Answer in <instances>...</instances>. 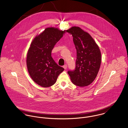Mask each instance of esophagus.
Here are the masks:
<instances>
[{
	"mask_svg": "<svg viewBox=\"0 0 128 128\" xmlns=\"http://www.w3.org/2000/svg\"><path fill=\"white\" fill-rule=\"evenodd\" d=\"M63 68L66 70V68H67V65L66 64H64V66H63Z\"/></svg>",
	"mask_w": 128,
	"mask_h": 128,
	"instance_id": "1",
	"label": "esophagus"
}]
</instances>
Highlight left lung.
Segmentation results:
<instances>
[{"label": "left lung", "instance_id": "obj_1", "mask_svg": "<svg viewBox=\"0 0 128 128\" xmlns=\"http://www.w3.org/2000/svg\"><path fill=\"white\" fill-rule=\"evenodd\" d=\"M66 32L73 37L77 54L75 68L68 73L74 85L88 86L96 78L100 68V48L91 36L79 27L72 26Z\"/></svg>", "mask_w": 128, "mask_h": 128}]
</instances>
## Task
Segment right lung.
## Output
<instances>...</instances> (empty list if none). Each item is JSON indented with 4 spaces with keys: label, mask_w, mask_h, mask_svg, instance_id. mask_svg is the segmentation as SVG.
<instances>
[{
    "label": "right lung",
    "mask_w": 128,
    "mask_h": 128,
    "mask_svg": "<svg viewBox=\"0 0 128 128\" xmlns=\"http://www.w3.org/2000/svg\"><path fill=\"white\" fill-rule=\"evenodd\" d=\"M66 31L48 28L32 41L26 56V66L32 79L43 87L53 85L64 68L58 66L51 56L56 44Z\"/></svg>",
    "instance_id": "add662e5"
}]
</instances>
